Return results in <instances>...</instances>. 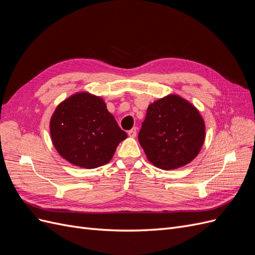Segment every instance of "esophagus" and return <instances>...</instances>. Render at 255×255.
<instances>
[{"instance_id": "1", "label": "esophagus", "mask_w": 255, "mask_h": 255, "mask_svg": "<svg viewBox=\"0 0 255 255\" xmlns=\"http://www.w3.org/2000/svg\"><path fill=\"white\" fill-rule=\"evenodd\" d=\"M128 135L129 136V137H136V135H137V128H133L131 129H129L128 131Z\"/></svg>"}]
</instances>
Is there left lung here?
Segmentation results:
<instances>
[{"mask_svg": "<svg viewBox=\"0 0 255 255\" xmlns=\"http://www.w3.org/2000/svg\"><path fill=\"white\" fill-rule=\"evenodd\" d=\"M206 125L199 111L176 94H170L147 107L138 140L147 160L161 170L190 163L200 152Z\"/></svg>", "mask_w": 255, "mask_h": 255, "instance_id": "8db88e82", "label": "left lung"}]
</instances>
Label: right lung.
<instances>
[{"label": "right lung", "mask_w": 255, "mask_h": 255, "mask_svg": "<svg viewBox=\"0 0 255 255\" xmlns=\"http://www.w3.org/2000/svg\"><path fill=\"white\" fill-rule=\"evenodd\" d=\"M49 129L60 156L83 169L109 163L118 144L128 137L104 100L89 92L76 93L60 102Z\"/></svg>", "instance_id": "add662e5"}]
</instances>
